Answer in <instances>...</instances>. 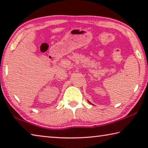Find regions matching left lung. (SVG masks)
<instances>
[{
	"mask_svg": "<svg viewBox=\"0 0 148 148\" xmlns=\"http://www.w3.org/2000/svg\"><path fill=\"white\" fill-rule=\"evenodd\" d=\"M89 103H91V102H89Z\"/></svg>",
	"mask_w": 148,
	"mask_h": 148,
	"instance_id": "left-lung-1",
	"label": "left lung"
}]
</instances>
